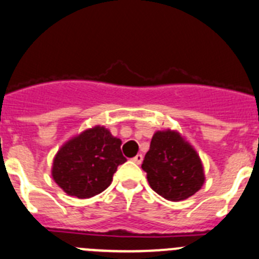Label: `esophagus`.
I'll return each instance as SVG.
<instances>
[{"label":"esophagus","instance_id":"esophagus-1","mask_svg":"<svg viewBox=\"0 0 259 259\" xmlns=\"http://www.w3.org/2000/svg\"><path fill=\"white\" fill-rule=\"evenodd\" d=\"M133 160H134L137 164H140V163L143 162V154H137L134 158H133Z\"/></svg>","mask_w":259,"mask_h":259}]
</instances>
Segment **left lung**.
Masks as SVG:
<instances>
[{
  "instance_id": "obj_1",
  "label": "left lung",
  "mask_w": 259,
  "mask_h": 259,
  "mask_svg": "<svg viewBox=\"0 0 259 259\" xmlns=\"http://www.w3.org/2000/svg\"><path fill=\"white\" fill-rule=\"evenodd\" d=\"M150 187L169 201L192 196L204 185L197 153L176 132H157L142 164Z\"/></svg>"
}]
</instances>
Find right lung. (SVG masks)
I'll return each mask as SVG.
<instances>
[{
	"instance_id": "1",
	"label": "right lung",
	"mask_w": 259,
	"mask_h": 259,
	"mask_svg": "<svg viewBox=\"0 0 259 259\" xmlns=\"http://www.w3.org/2000/svg\"><path fill=\"white\" fill-rule=\"evenodd\" d=\"M121 140L104 126H95L60 148L53 162L52 176L57 185L78 199L106 190L117 167L126 162Z\"/></svg>"
}]
</instances>
